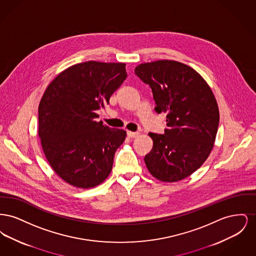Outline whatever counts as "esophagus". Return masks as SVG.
<instances>
[{
	"mask_svg": "<svg viewBox=\"0 0 256 256\" xmlns=\"http://www.w3.org/2000/svg\"><path fill=\"white\" fill-rule=\"evenodd\" d=\"M139 132H128V136L130 138H137L139 136Z\"/></svg>",
	"mask_w": 256,
	"mask_h": 256,
	"instance_id": "34e87169",
	"label": "esophagus"
}]
</instances>
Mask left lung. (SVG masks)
<instances>
[{
	"label": "left lung",
	"mask_w": 256,
	"mask_h": 256,
	"mask_svg": "<svg viewBox=\"0 0 256 256\" xmlns=\"http://www.w3.org/2000/svg\"><path fill=\"white\" fill-rule=\"evenodd\" d=\"M134 72L150 86L156 111L167 114L164 134H148L154 145L144 158L146 168L163 182L184 180L214 146L220 120L215 96L200 74L178 61L142 63Z\"/></svg>",
	"instance_id": "left-lung-1"
}]
</instances>
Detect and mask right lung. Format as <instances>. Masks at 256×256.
I'll use <instances>...</instances> for the list:
<instances>
[{"label": "right lung", "instance_id": "1", "mask_svg": "<svg viewBox=\"0 0 256 256\" xmlns=\"http://www.w3.org/2000/svg\"><path fill=\"white\" fill-rule=\"evenodd\" d=\"M124 63L87 61L65 69L46 88L38 108V135L54 172L78 188H93L112 170L126 132L97 122L96 111L126 78Z\"/></svg>", "mask_w": 256, "mask_h": 256}]
</instances>
